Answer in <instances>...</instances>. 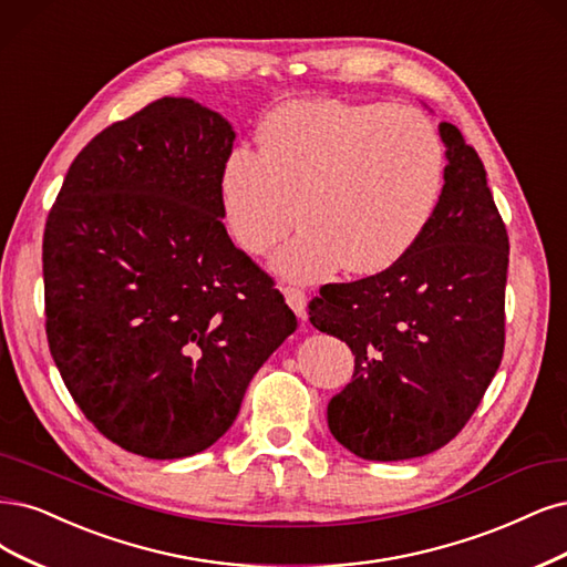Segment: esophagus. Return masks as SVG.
Masks as SVG:
<instances>
[{
  "label": "esophagus",
  "instance_id": "obj_1",
  "mask_svg": "<svg viewBox=\"0 0 567 567\" xmlns=\"http://www.w3.org/2000/svg\"><path fill=\"white\" fill-rule=\"evenodd\" d=\"M284 296H286V302L290 305V309L296 311V315L305 321L307 319V296L302 288H296V286H286L284 288Z\"/></svg>",
  "mask_w": 567,
  "mask_h": 567
}]
</instances>
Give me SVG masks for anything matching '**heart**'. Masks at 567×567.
Masks as SVG:
<instances>
[{
  "mask_svg": "<svg viewBox=\"0 0 567 567\" xmlns=\"http://www.w3.org/2000/svg\"><path fill=\"white\" fill-rule=\"evenodd\" d=\"M443 183L445 150L422 112L321 97L271 110L256 152L229 154L218 197L234 244L252 258L277 248L300 218L305 231L277 267L321 281L340 265L370 277L401 262L432 225Z\"/></svg>",
  "mask_w": 567,
  "mask_h": 567,
  "instance_id": "1",
  "label": "heart"
}]
</instances>
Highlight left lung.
<instances>
[{"mask_svg": "<svg viewBox=\"0 0 567 567\" xmlns=\"http://www.w3.org/2000/svg\"><path fill=\"white\" fill-rule=\"evenodd\" d=\"M445 185L420 244L380 275L326 284L309 321L354 354L328 426L363 460L422 457L451 443L504 354L509 237L474 147L443 122Z\"/></svg>", "mask_w": 567, "mask_h": 567, "instance_id": "obj_1", "label": "left lung"}]
</instances>
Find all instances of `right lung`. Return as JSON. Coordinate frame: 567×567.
<instances>
[{"instance_id": "right-lung-1", "label": "right lung", "mask_w": 567, "mask_h": 567, "mask_svg": "<svg viewBox=\"0 0 567 567\" xmlns=\"http://www.w3.org/2000/svg\"><path fill=\"white\" fill-rule=\"evenodd\" d=\"M231 145L218 112L159 97L76 154L47 218L51 357L97 432L150 460L216 443L298 328L223 225Z\"/></svg>"}]
</instances>
